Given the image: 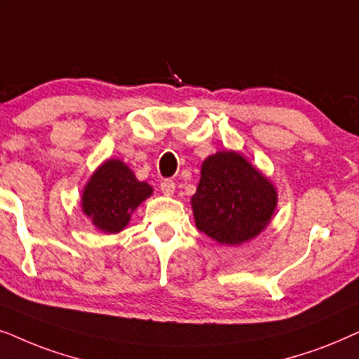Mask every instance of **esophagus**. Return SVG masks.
Returning a JSON list of instances; mask_svg holds the SVG:
<instances>
[{"label": "esophagus", "mask_w": 359, "mask_h": 359, "mask_svg": "<svg viewBox=\"0 0 359 359\" xmlns=\"http://www.w3.org/2000/svg\"><path fill=\"white\" fill-rule=\"evenodd\" d=\"M161 192L167 195V197L174 195V192H175V182H174V180H169V179L162 180V182H161Z\"/></svg>", "instance_id": "34e87169"}]
</instances>
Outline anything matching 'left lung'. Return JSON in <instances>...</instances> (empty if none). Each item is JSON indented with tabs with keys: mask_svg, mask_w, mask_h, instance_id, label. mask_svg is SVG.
I'll use <instances>...</instances> for the list:
<instances>
[{
	"mask_svg": "<svg viewBox=\"0 0 359 359\" xmlns=\"http://www.w3.org/2000/svg\"><path fill=\"white\" fill-rule=\"evenodd\" d=\"M192 210L200 231L236 246L250 241L269 224L277 207L276 187L235 151H219L203 161Z\"/></svg>",
	"mask_w": 359,
	"mask_h": 359,
	"instance_id": "obj_1",
	"label": "left lung"
}]
</instances>
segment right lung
Segmentation results:
<instances>
[{
  "mask_svg": "<svg viewBox=\"0 0 359 359\" xmlns=\"http://www.w3.org/2000/svg\"><path fill=\"white\" fill-rule=\"evenodd\" d=\"M152 195V187L140 182L123 161L108 159L93 172L82 194V210L103 233H119L131 213Z\"/></svg>",
  "mask_w": 359,
  "mask_h": 359,
  "instance_id": "add662e5",
  "label": "right lung"
}]
</instances>
